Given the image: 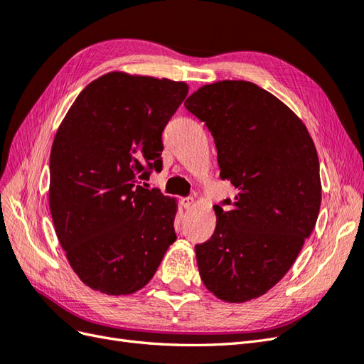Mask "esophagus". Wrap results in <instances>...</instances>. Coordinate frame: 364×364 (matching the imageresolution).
Masks as SVG:
<instances>
[{"mask_svg":"<svg viewBox=\"0 0 364 364\" xmlns=\"http://www.w3.org/2000/svg\"><path fill=\"white\" fill-rule=\"evenodd\" d=\"M196 205V200L193 199V197H185V199H182V206L185 209H193Z\"/></svg>","mask_w":364,"mask_h":364,"instance_id":"obj_1","label":"esophagus"}]
</instances>
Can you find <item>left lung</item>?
<instances>
[{
  "mask_svg": "<svg viewBox=\"0 0 364 364\" xmlns=\"http://www.w3.org/2000/svg\"><path fill=\"white\" fill-rule=\"evenodd\" d=\"M183 105L211 132L220 176L238 190L226 211L214 206V234L196 246L200 279L225 302L257 299L290 270L316 226L322 183L313 138L252 82L203 85Z\"/></svg>",
  "mask_w": 364,
  "mask_h": 364,
  "instance_id": "left-lung-1",
  "label": "left lung"
}]
</instances>
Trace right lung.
I'll return each instance as SVG.
<instances>
[{
	"instance_id": "1",
	"label": "right lung",
	"mask_w": 364,
	"mask_h": 364,
	"mask_svg": "<svg viewBox=\"0 0 364 364\" xmlns=\"http://www.w3.org/2000/svg\"><path fill=\"white\" fill-rule=\"evenodd\" d=\"M188 85L111 71L75 98L50 155V213L83 284L106 294L141 290L176 241L178 200L149 190L162 167V130Z\"/></svg>"
}]
</instances>
